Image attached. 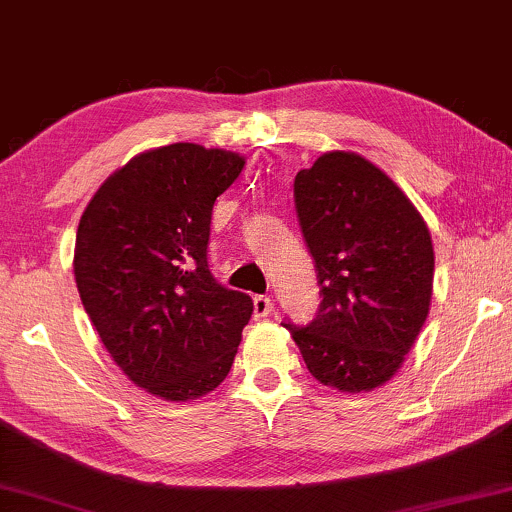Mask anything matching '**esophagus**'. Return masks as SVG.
<instances>
[{
  "label": "esophagus",
  "mask_w": 512,
  "mask_h": 512,
  "mask_svg": "<svg viewBox=\"0 0 512 512\" xmlns=\"http://www.w3.org/2000/svg\"><path fill=\"white\" fill-rule=\"evenodd\" d=\"M252 306H255V318H267L274 311V299L260 295L252 299Z\"/></svg>",
  "instance_id": "esophagus-1"
}]
</instances>
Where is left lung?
<instances>
[{
  "label": "left lung",
  "instance_id": "1",
  "mask_svg": "<svg viewBox=\"0 0 512 512\" xmlns=\"http://www.w3.org/2000/svg\"><path fill=\"white\" fill-rule=\"evenodd\" d=\"M295 208L323 302L306 327H283L320 384L372 391L400 370L426 323L435 255L424 217L353 152L299 170Z\"/></svg>",
  "mask_w": 512,
  "mask_h": 512
}]
</instances>
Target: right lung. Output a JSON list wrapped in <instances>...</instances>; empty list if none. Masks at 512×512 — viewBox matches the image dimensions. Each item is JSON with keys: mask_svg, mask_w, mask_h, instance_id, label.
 I'll return each mask as SVG.
<instances>
[{"mask_svg": "<svg viewBox=\"0 0 512 512\" xmlns=\"http://www.w3.org/2000/svg\"><path fill=\"white\" fill-rule=\"evenodd\" d=\"M243 166L194 142L149 149L102 182L79 220L81 304L126 377L170 403L222 384L252 316V299L208 269L215 199Z\"/></svg>", "mask_w": 512, "mask_h": 512, "instance_id": "add662e5", "label": "right lung"}]
</instances>
